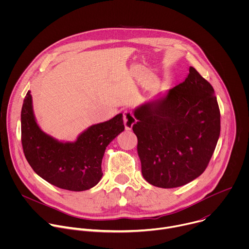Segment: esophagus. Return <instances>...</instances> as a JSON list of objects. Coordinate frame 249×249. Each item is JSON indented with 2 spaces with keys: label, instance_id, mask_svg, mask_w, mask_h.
Returning a JSON list of instances; mask_svg holds the SVG:
<instances>
[{
  "label": "esophagus",
  "instance_id": "obj_1",
  "mask_svg": "<svg viewBox=\"0 0 249 249\" xmlns=\"http://www.w3.org/2000/svg\"><path fill=\"white\" fill-rule=\"evenodd\" d=\"M123 121H124L125 130H127V131H130L132 129L133 125L136 123V119L134 118V116L132 115V113L130 111H124Z\"/></svg>",
  "mask_w": 249,
  "mask_h": 249
}]
</instances>
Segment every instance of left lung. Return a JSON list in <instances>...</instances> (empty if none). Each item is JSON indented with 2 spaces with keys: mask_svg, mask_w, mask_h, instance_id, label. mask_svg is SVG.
Returning <instances> with one entry per match:
<instances>
[{
  "mask_svg": "<svg viewBox=\"0 0 249 249\" xmlns=\"http://www.w3.org/2000/svg\"><path fill=\"white\" fill-rule=\"evenodd\" d=\"M142 174L152 185H185L206 169L221 119L213 87L193 68L184 82L134 109Z\"/></svg>",
  "mask_w": 249,
  "mask_h": 249,
  "instance_id": "1",
  "label": "left lung"
}]
</instances>
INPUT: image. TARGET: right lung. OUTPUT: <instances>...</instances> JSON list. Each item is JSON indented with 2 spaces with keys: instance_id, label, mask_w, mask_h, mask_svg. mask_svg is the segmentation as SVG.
I'll list each match as a JSON object with an SVG mask.
<instances>
[{
  "instance_id": "right-lung-1",
  "label": "right lung",
  "mask_w": 249,
  "mask_h": 249,
  "mask_svg": "<svg viewBox=\"0 0 249 249\" xmlns=\"http://www.w3.org/2000/svg\"><path fill=\"white\" fill-rule=\"evenodd\" d=\"M122 113L93 124L74 142L60 141L45 133L33 112L27 91L21 108V144L26 160L41 178L70 191H85L101 179L105 149L124 131Z\"/></svg>"
}]
</instances>
